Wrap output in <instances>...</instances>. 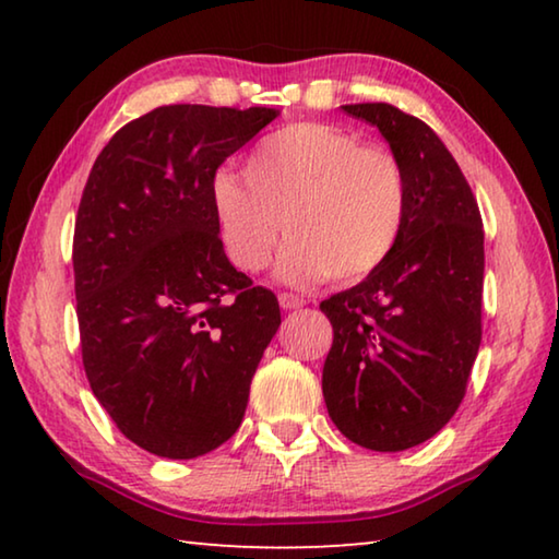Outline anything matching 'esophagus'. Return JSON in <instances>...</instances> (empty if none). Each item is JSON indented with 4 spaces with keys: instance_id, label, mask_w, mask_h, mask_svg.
Here are the masks:
<instances>
[{
    "instance_id": "esophagus-1",
    "label": "esophagus",
    "mask_w": 559,
    "mask_h": 559,
    "mask_svg": "<svg viewBox=\"0 0 559 559\" xmlns=\"http://www.w3.org/2000/svg\"><path fill=\"white\" fill-rule=\"evenodd\" d=\"M278 302H281L283 310H296V308L306 306V300H302L300 296H293V293H281Z\"/></svg>"
}]
</instances>
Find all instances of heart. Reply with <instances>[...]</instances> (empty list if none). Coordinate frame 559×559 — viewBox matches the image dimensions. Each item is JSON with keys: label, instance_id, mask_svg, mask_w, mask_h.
I'll use <instances>...</instances> for the list:
<instances>
[{"label": "heart", "instance_id": "obj_1", "mask_svg": "<svg viewBox=\"0 0 559 559\" xmlns=\"http://www.w3.org/2000/svg\"><path fill=\"white\" fill-rule=\"evenodd\" d=\"M243 177L219 173L212 206L226 257L236 269L269 266L283 234L290 241L276 276L310 286L370 276L400 241L406 214L404 169L390 150L362 145L328 122H296L263 138Z\"/></svg>", "mask_w": 559, "mask_h": 559}]
</instances>
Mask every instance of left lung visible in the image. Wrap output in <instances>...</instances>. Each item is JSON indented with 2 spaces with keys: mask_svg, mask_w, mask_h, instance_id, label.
Here are the masks:
<instances>
[{
  "mask_svg": "<svg viewBox=\"0 0 559 559\" xmlns=\"http://www.w3.org/2000/svg\"><path fill=\"white\" fill-rule=\"evenodd\" d=\"M382 132L406 179L394 251L320 302L333 325L323 367L330 419L357 447L404 451L447 427L480 345L484 222L437 132L390 103L343 106Z\"/></svg>",
  "mask_w": 559,
  "mask_h": 559,
  "instance_id": "obj_1",
  "label": "left lung"
}]
</instances>
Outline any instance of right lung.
Returning <instances> with one entry per match:
<instances>
[{"label": "right lung", "instance_id": "1", "mask_svg": "<svg viewBox=\"0 0 559 559\" xmlns=\"http://www.w3.org/2000/svg\"><path fill=\"white\" fill-rule=\"evenodd\" d=\"M276 108L163 106L122 126L83 189L75 313L96 400L155 456L197 459L241 427L278 300L226 259L212 182Z\"/></svg>", "mask_w": 559, "mask_h": 559}]
</instances>
